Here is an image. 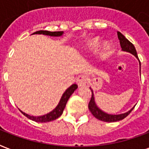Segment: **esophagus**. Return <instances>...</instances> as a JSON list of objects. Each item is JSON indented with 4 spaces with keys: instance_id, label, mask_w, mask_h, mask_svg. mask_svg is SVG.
<instances>
[{
    "instance_id": "1",
    "label": "esophagus",
    "mask_w": 149,
    "mask_h": 149,
    "mask_svg": "<svg viewBox=\"0 0 149 149\" xmlns=\"http://www.w3.org/2000/svg\"><path fill=\"white\" fill-rule=\"evenodd\" d=\"M77 84H78L79 87H81V86H84L86 84L87 82V77L84 76V75H81L79 76L77 78Z\"/></svg>"
}]
</instances>
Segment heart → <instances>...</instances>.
I'll use <instances>...</instances> for the list:
<instances>
[{
  "instance_id": "1",
  "label": "heart",
  "mask_w": 149,
  "mask_h": 149,
  "mask_svg": "<svg viewBox=\"0 0 149 149\" xmlns=\"http://www.w3.org/2000/svg\"><path fill=\"white\" fill-rule=\"evenodd\" d=\"M99 44H100V39H99L98 37L93 38V39H91L88 42V49L90 50V51H93V50H94V49L97 48V46L99 45ZM108 49H109V45H108L107 44H104L103 46V50L104 52H106Z\"/></svg>"
}]
</instances>
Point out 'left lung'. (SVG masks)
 I'll return each instance as SVG.
<instances>
[{
  "instance_id": "8db88e82",
  "label": "left lung",
  "mask_w": 149,
  "mask_h": 149,
  "mask_svg": "<svg viewBox=\"0 0 149 149\" xmlns=\"http://www.w3.org/2000/svg\"><path fill=\"white\" fill-rule=\"evenodd\" d=\"M117 36H118V39L120 40V47H121L122 51L130 52L131 54L135 56L136 57V59L139 61L137 53H136V51L134 45L121 33L117 32ZM139 63H140V73H141V62H140V61H139ZM90 89L92 91V97H91V100L89 101V103H88V109L90 110L92 114L96 118L100 120H102V121L104 122H115L121 120L124 118H125L132 112V110L134 109V107H133L129 111L125 112V113H121V114H116V115H115V114H109V113L102 111L99 107L97 106V104H96V101H95L93 90L91 88Z\"/></svg>"
}]
</instances>
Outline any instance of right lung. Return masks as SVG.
Instances as JSON below:
<instances>
[{
  "label": "right lung",
  "instance_id": "obj_1",
  "mask_svg": "<svg viewBox=\"0 0 149 149\" xmlns=\"http://www.w3.org/2000/svg\"><path fill=\"white\" fill-rule=\"evenodd\" d=\"M33 34H43V35H46V36H50V37H61L62 35L64 34L63 31H60V32H50V31H46V30H40L35 32ZM77 88V84H73L71 85L70 87L68 88L65 93L62 95L61 100L59 101L58 104L56 105L54 109L51 111L49 113H47L45 115L43 116H30L25 113V112H22L21 110V112L24 114L25 116H27L28 118L36 122H39V123H45V122H49L54 120L56 119H57L60 117L63 113V111L65 109V105L67 104V101L69 99V97H71V95L74 91Z\"/></svg>",
  "mask_w": 149,
  "mask_h": 149
}]
</instances>
